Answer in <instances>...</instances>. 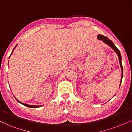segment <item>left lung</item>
I'll list each match as a JSON object with an SVG mask.
<instances>
[{
    "instance_id": "left-lung-1",
    "label": "left lung",
    "mask_w": 132,
    "mask_h": 132,
    "mask_svg": "<svg viewBox=\"0 0 132 132\" xmlns=\"http://www.w3.org/2000/svg\"><path fill=\"white\" fill-rule=\"evenodd\" d=\"M97 38L100 40H102V42H103V43H105L106 44V45H108V46H110L112 49H113L114 51L116 52L117 54H118L119 60L120 65H121V70H122V77H121V83H120V85H121V82H122V76H123V68H122V61H122L121 55V53H120L119 50L117 48V47L115 46L114 44L113 43V42H112L111 40H110V39L107 38V37L103 36V35H98V36H97Z\"/></svg>"
}]
</instances>
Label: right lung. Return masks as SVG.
<instances>
[{
	"mask_svg": "<svg viewBox=\"0 0 132 132\" xmlns=\"http://www.w3.org/2000/svg\"><path fill=\"white\" fill-rule=\"evenodd\" d=\"M16 46H17V45H16V46H15V47H14V48L13 50H14V49H15V48L16 47ZM13 51H12V53H11V54H12V53H13ZM11 55H10V56H11ZM16 100H17L18 102H19V103H20L22 104V105H24V106H26L29 107V108H38V107H40V106H37V105H27V104L23 103H22V102H19V101L18 100H17V99H16Z\"/></svg>",
	"mask_w": 132,
	"mask_h": 132,
	"instance_id": "add662e5",
	"label": "right lung"
}]
</instances>
